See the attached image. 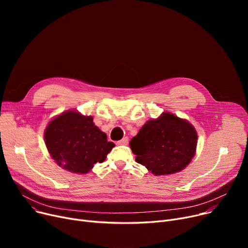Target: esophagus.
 Listing matches in <instances>:
<instances>
[{"label":"esophagus","instance_id":"34e87169","mask_svg":"<svg viewBox=\"0 0 248 248\" xmlns=\"http://www.w3.org/2000/svg\"><path fill=\"white\" fill-rule=\"evenodd\" d=\"M127 142H128V138L127 137H124V138H123L121 140H119L116 142L117 145H123V146H125V145H127Z\"/></svg>","mask_w":248,"mask_h":248}]
</instances>
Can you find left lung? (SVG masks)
<instances>
[{
    "label": "left lung",
    "mask_w": 248,
    "mask_h": 248,
    "mask_svg": "<svg viewBox=\"0 0 248 248\" xmlns=\"http://www.w3.org/2000/svg\"><path fill=\"white\" fill-rule=\"evenodd\" d=\"M129 146L137 163L155 175H170L191 162L197 147V133L187 121L165 112L145 124Z\"/></svg>",
    "instance_id": "left-lung-1"
}]
</instances>
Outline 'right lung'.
<instances>
[{
	"mask_svg": "<svg viewBox=\"0 0 248 248\" xmlns=\"http://www.w3.org/2000/svg\"><path fill=\"white\" fill-rule=\"evenodd\" d=\"M93 121L91 116L66 111L46 127L44 138L48 152L65 170L85 174L94 164L106 160L114 147Z\"/></svg>",
	"mask_w": 248,
	"mask_h": 248,
	"instance_id": "add662e5",
	"label": "right lung"
}]
</instances>
